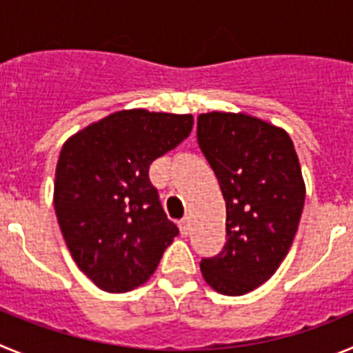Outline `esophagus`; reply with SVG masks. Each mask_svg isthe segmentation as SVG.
<instances>
[{
    "instance_id": "esophagus-1",
    "label": "esophagus",
    "mask_w": 353,
    "mask_h": 353,
    "mask_svg": "<svg viewBox=\"0 0 353 353\" xmlns=\"http://www.w3.org/2000/svg\"><path fill=\"white\" fill-rule=\"evenodd\" d=\"M180 233L182 235H189V217H183V219H180Z\"/></svg>"
}]
</instances>
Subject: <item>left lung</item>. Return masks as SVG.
<instances>
[{
	"instance_id": "8db88e82",
	"label": "left lung",
	"mask_w": 353,
	"mask_h": 353,
	"mask_svg": "<svg viewBox=\"0 0 353 353\" xmlns=\"http://www.w3.org/2000/svg\"><path fill=\"white\" fill-rule=\"evenodd\" d=\"M196 136L226 201V244L201 260V274L215 292L244 295L279 269L297 233V152L285 130L244 113L199 114Z\"/></svg>"
}]
</instances>
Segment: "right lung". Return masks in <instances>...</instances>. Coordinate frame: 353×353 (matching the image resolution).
Masks as SVG:
<instances>
[{
	"label": "right lung",
	"mask_w": 353,
	"mask_h": 353,
	"mask_svg": "<svg viewBox=\"0 0 353 353\" xmlns=\"http://www.w3.org/2000/svg\"><path fill=\"white\" fill-rule=\"evenodd\" d=\"M192 123L191 114L125 109L79 130L61 148L56 217L81 272L104 292L143 285L179 235L148 170L191 134Z\"/></svg>",
	"instance_id": "1"
}]
</instances>
